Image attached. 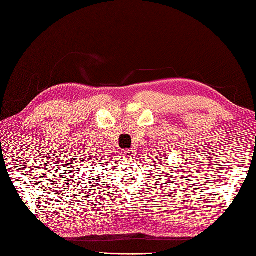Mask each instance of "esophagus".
<instances>
[{"instance_id": "1", "label": "esophagus", "mask_w": 256, "mask_h": 256, "mask_svg": "<svg viewBox=\"0 0 256 256\" xmlns=\"http://www.w3.org/2000/svg\"><path fill=\"white\" fill-rule=\"evenodd\" d=\"M122 154H124V157H126V158H131V157H133L134 151H133V150H130V149H128V150H123V152H122Z\"/></svg>"}]
</instances>
